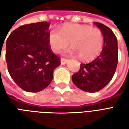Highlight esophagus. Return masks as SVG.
Segmentation results:
<instances>
[{
    "label": "esophagus",
    "instance_id": "obj_1",
    "mask_svg": "<svg viewBox=\"0 0 129 129\" xmlns=\"http://www.w3.org/2000/svg\"><path fill=\"white\" fill-rule=\"evenodd\" d=\"M68 61H69L68 59H63V58H61V65L66 64V63H67Z\"/></svg>",
    "mask_w": 129,
    "mask_h": 129
}]
</instances>
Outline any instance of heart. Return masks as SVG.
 I'll return each mask as SVG.
<instances>
[{"label": "heart", "instance_id": "heart-1", "mask_svg": "<svg viewBox=\"0 0 129 129\" xmlns=\"http://www.w3.org/2000/svg\"><path fill=\"white\" fill-rule=\"evenodd\" d=\"M48 42L54 53H59L70 42L73 47L65 51V53L79 55L81 60L88 61L95 59L101 53L104 39L100 29L87 25L67 23L61 27L60 31L50 30Z\"/></svg>", "mask_w": 129, "mask_h": 129}]
</instances>
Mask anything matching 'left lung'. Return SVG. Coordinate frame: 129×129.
<instances>
[{
	"label": "left lung",
	"mask_w": 129,
	"mask_h": 129,
	"mask_svg": "<svg viewBox=\"0 0 129 129\" xmlns=\"http://www.w3.org/2000/svg\"><path fill=\"white\" fill-rule=\"evenodd\" d=\"M102 32L104 46L100 56L86 64H81L79 72L72 80L79 89L88 92L99 91L111 81L116 70L118 61L117 40L113 31L104 24L95 22Z\"/></svg>",
	"instance_id": "8db88e82"
}]
</instances>
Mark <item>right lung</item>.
<instances>
[{"mask_svg":"<svg viewBox=\"0 0 129 129\" xmlns=\"http://www.w3.org/2000/svg\"><path fill=\"white\" fill-rule=\"evenodd\" d=\"M48 22L24 25L16 28L6 41L5 59L11 77L27 92H37L48 87L60 59L48 42Z\"/></svg>","mask_w":129,"mask_h":129,"instance_id":"right-lung-1","label":"right lung"}]
</instances>
